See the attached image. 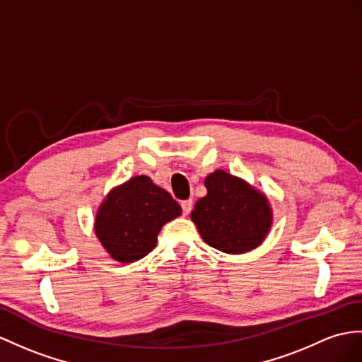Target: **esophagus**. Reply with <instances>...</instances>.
Listing matches in <instances>:
<instances>
[{
    "label": "esophagus",
    "mask_w": 362,
    "mask_h": 362,
    "mask_svg": "<svg viewBox=\"0 0 362 362\" xmlns=\"http://www.w3.org/2000/svg\"><path fill=\"white\" fill-rule=\"evenodd\" d=\"M182 211H183V214L185 216H188L189 213H191V209H192V200L189 199V200H183L182 202Z\"/></svg>",
    "instance_id": "1"
}]
</instances>
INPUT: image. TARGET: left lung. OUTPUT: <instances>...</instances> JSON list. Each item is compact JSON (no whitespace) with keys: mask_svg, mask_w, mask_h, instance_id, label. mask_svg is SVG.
<instances>
[{"mask_svg":"<svg viewBox=\"0 0 362 362\" xmlns=\"http://www.w3.org/2000/svg\"><path fill=\"white\" fill-rule=\"evenodd\" d=\"M206 196L197 200L191 221L209 247L228 255L257 248L273 225L265 192L240 177L216 170L205 177Z\"/></svg>","mask_w":362,"mask_h":362,"instance_id":"obj_1","label":"left lung"}]
</instances>
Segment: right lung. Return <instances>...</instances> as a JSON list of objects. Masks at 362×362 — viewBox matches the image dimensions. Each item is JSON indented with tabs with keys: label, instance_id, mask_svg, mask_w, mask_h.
<instances>
[{
	"label": "right lung",
	"instance_id": "right-lung-1",
	"mask_svg": "<svg viewBox=\"0 0 362 362\" xmlns=\"http://www.w3.org/2000/svg\"><path fill=\"white\" fill-rule=\"evenodd\" d=\"M180 214L170 192L148 175H136L107 192L97 209L94 231L109 256L129 264L153 251L162 226Z\"/></svg>",
	"mask_w": 362,
	"mask_h": 362
}]
</instances>
